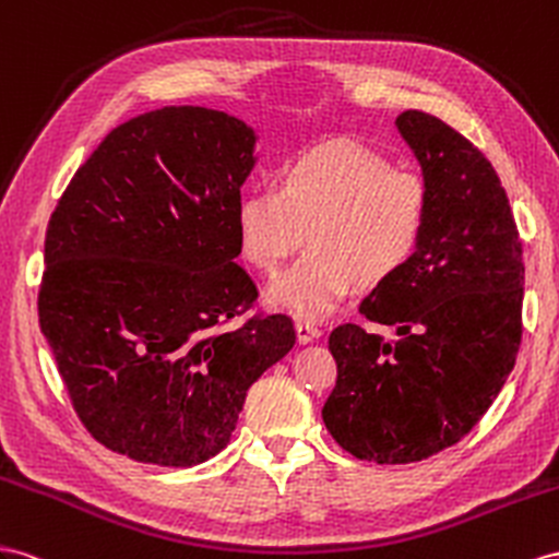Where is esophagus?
<instances>
[{"mask_svg":"<svg viewBox=\"0 0 559 559\" xmlns=\"http://www.w3.org/2000/svg\"><path fill=\"white\" fill-rule=\"evenodd\" d=\"M295 333H297L299 345H309V342H313V340L321 335L319 328L313 325V323H309V321H297L295 323Z\"/></svg>","mask_w":559,"mask_h":559,"instance_id":"1","label":"esophagus"}]
</instances>
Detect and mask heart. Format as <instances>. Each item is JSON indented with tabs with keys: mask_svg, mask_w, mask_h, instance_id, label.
<instances>
[{
	"mask_svg": "<svg viewBox=\"0 0 559 559\" xmlns=\"http://www.w3.org/2000/svg\"><path fill=\"white\" fill-rule=\"evenodd\" d=\"M429 222V189L413 169L352 143H321L285 163L274 191L236 205L238 250L274 276L309 240L311 250L271 283V307L323 319L352 285L382 288L416 257Z\"/></svg>",
	"mask_w": 559,
	"mask_h": 559,
	"instance_id": "b5f03b06",
	"label": "heart"
}]
</instances>
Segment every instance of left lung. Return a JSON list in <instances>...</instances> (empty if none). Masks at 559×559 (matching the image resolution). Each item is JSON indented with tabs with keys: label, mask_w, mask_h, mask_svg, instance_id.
Wrapping results in <instances>:
<instances>
[{
	"label": "left lung",
	"mask_w": 559,
	"mask_h": 559,
	"mask_svg": "<svg viewBox=\"0 0 559 559\" xmlns=\"http://www.w3.org/2000/svg\"><path fill=\"white\" fill-rule=\"evenodd\" d=\"M396 130L429 189L427 231L402 274L361 302L396 337L354 323L331 333L337 382L321 411L342 449L380 465L425 461L481 420L518 359L524 297L518 226L491 163L427 112H402Z\"/></svg>",
	"instance_id": "1"
}]
</instances>
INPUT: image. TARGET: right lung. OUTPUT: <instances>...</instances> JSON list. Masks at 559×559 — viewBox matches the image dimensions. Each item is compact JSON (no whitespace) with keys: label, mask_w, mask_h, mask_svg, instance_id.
Wrapping results in <instances>:
<instances>
[{"label":"right lung","mask_w":559,"mask_h":559,"mask_svg":"<svg viewBox=\"0 0 559 559\" xmlns=\"http://www.w3.org/2000/svg\"><path fill=\"white\" fill-rule=\"evenodd\" d=\"M257 132L224 110L165 106L116 127L56 205L39 325L80 420L132 461L217 455L250 384L295 347L288 317L222 331L257 288L236 205Z\"/></svg>","instance_id":"obj_1"}]
</instances>
